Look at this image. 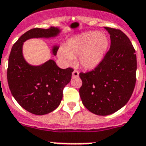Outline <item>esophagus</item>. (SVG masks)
<instances>
[{
    "label": "esophagus",
    "instance_id": "obj_1",
    "mask_svg": "<svg viewBox=\"0 0 146 146\" xmlns=\"http://www.w3.org/2000/svg\"><path fill=\"white\" fill-rule=\"evenodd\" d=\"M78 76H79V73H78V72H77V71H75V70H74V72H72V77L78 78Z\"/></svg>",
    "mask_w": 146,
    "mask_h": 146
}]
</instances>
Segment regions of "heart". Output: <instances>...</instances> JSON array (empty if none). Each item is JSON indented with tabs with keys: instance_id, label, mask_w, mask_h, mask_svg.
<instances>
[{
	"instance_id": "heart-1",
	"label": "heart",
	"mask_w": 146,
	"mask_h": 146,
	"mask_svg": "<svg viewBox=\"0 0 146 146\" xmlns=\"http://www.w3.org/2000/svg\"><path fill=\"white\" fill-rule=\"evenodd\" d=\"M109 45L108 37L97 31L81 34L59 48L58 55L67 64H72L78 56V64L84 68L92 69L102 61Z\"/></svg>"
}]
</instances>
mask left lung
<instances>
[{
  "label": "left lung",
  "instance_id": "obj_1",
  "mask_svg": "<svg viewBox=\"0 0 146 146\" xmlns=\"http://www.w3.org/2000/svg\"><path fill=\"white\" fill-rule=\"evenodd\" d=\"M104 28L110 35L109 51L95 70L79 74L82 103L98 115H108L125 106L136 81V54L129 38L120 30Z\"/></svg>",
  "mask_w": 146,
  "mask_h": 146
}]
</instances>
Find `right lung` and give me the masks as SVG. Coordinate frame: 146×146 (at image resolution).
Returning a JSON list of instances; mask_svg holds the SVG:
<instances>
[{"label": "right lung", "mask_w": 146, "mask_h": 146, "mask_svg": "<svg viewBox=\"0 0 146 146\" xmlns=\"http://www.w3.org/2000/svg\"><path fill=\"white\" fill-rule=\"evenodd\" d=\"M61 31L59 27L31 29L20 37L10 54L7 82L11 92L23 108L37 115L50 113L58 107L73 69H61L52 59L39 65L29 64L23 54V45L31 38H56ZM58 49V45L54 44L52 54L56 55Z\"/></svg>", "instance_id": "1"}]
</instances>
